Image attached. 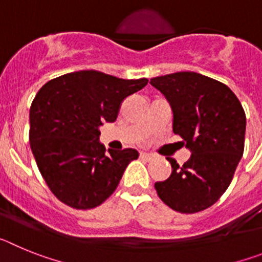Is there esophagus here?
I'll return each instance as SVG.
<instances>
[{
  "label": "esophagus",
  "mask_w": 262,
  "mask_h": 262,
  "mask_svg": "<svg viewBox=\"0 0 262 262\" xmlns=\"http://www.w3.org/2000/svg\"><path fill=\"white\" fill-rule=\"evenodd\" d=\"M140 157H142L143 160H148V161H149V160L154 159L155 156L152 154H147V152H140Z\"/></svg>",
  "instance_id": "34e87169"
}]
</instances>
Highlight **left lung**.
<instances>
[{
    "mask_svg": "<svg viewBox=\"0 0 262 262\" xmlns=\"http://www.w3.org/2000/svg\"><path fill=\"white\" fill-rule=\"evenodd\" d=\"M173 111V133L191 152L184 165H172L168 180L155 184L170 209L194 214L214 205L232 181L244 152L245 113L227 85L195 72L151 78Z\"/></svg>",
    "mask_w": 262,
    "mask_h": 262,
    "instance_id": "1",
    "label": "left lung"
}]
</instances>
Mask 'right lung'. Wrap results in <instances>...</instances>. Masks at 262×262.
<instances>
[{
    "label": "right lung",
    "mask_w": 262,
    "mask_h": 262,
    "mask_svg": "<svg viewBox=\"0 0 262 262\" xmlns=\"http://www.w3.org/2000/svg\"><path fill=\"white\" fill-rule=\"evenodd\" d=\"M148 84L98 71L67 73L41 86L30 107V147L57 200L94 209L114 193L136 149L106 151L99 126L114 122L124 98Z\"/></svg>",
    "instance_id": "right-lung-1"
}]
</instances>
